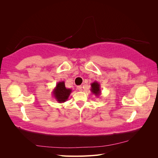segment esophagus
I'll return each instance as SVG.
<instances>
[{
	"instance_id": "esophagus-1",
	"label": "esophagus",
	"mask_w": 158,
	"mask_h": 158,
	"mask_svg": "<svg viewBox=\"0 0 158 158\" xmlns=\"http://www.w3.org/2000/svg\"><path fill=\"white\" fill-rule=\"evenodd\" d=\"M77 89H78L79 91H82V85H78V86H77Z\"/></svg>"
}]
</instances>
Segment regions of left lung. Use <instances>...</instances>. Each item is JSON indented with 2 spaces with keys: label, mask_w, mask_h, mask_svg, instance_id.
Instances as JSON below:
<instances>
[{
  "label": "left lung",
  "mask_w": 158,
  "mask_h": 158,
  "mask_svg": "<svg viewBox=\"0 0 158 158\" xmlns=\"http://www.w3.org/2000/svg\"><path fill=\"white\" fill-rule=\"evenodd\" d=\"M91 92H92L93 94H94L96 97H99L100 94H101V89H100V84L95 81V82L91 84Z\"/></svg>",
  "instance_id": "left-lung-1"
}]
</instances>
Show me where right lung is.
I'll return each mask as SVG.
<instances>
[{
    "instance_id": "1",
    "label": "right lung",
    "mask_w": 158,
    "mask_h": 158,
    "mask_svg": "<svg viewBox=\"0 0 158 158\" xmlns=\"http://www.w3.org/2000/svg\"><path fill=\"white\" fill-rule=\"evenodd\" d=\"M72 89L66 88L64 81L57 82L56 87L52 90V96H54L56 101L58 103H64L68 100Z\"/></svg>"
}]
</instances>
